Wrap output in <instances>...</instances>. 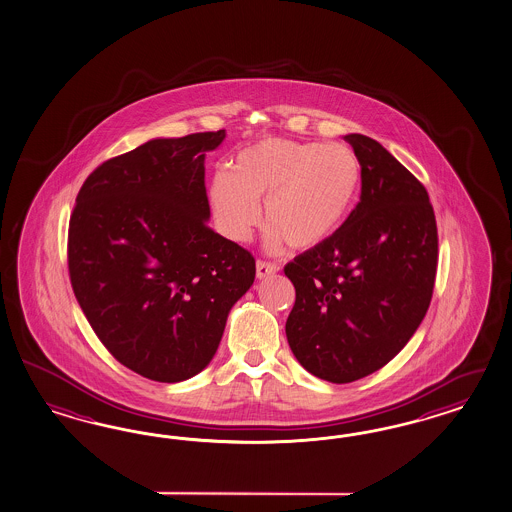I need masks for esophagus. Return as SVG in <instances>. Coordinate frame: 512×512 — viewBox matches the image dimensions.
Listing matches in <instances>:
<instances>
[{
	"label": "esophagus",
	"instance_id": "1",
	"mask_svg": "<svg viewBox=\"0 0 512 512\" xmlns=\"http://www.w3.org/2000/svg\"><path fill=\"white\" fill-rule=\"evenodd\" d=\"M278 271V265L271 262H263V260H258L256 262V277L265 278L269 277V275H275Z\"/></svg>",
	"mask_w": 512,
	"mask_h": 512
}]
</instances>
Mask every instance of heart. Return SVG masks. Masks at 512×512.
Listing matches in <instances>:
<instances>
[{
  "label": "heart",
  "instance_id": "heart-1",
  "mask_svg": "<svg viewBox=\"0 0 512 512\" xmlns=\"http://www.w3.org/2000/svg\"><path fill=\"white\" fill-rule=\"evenodd\" d=\"M361 181L359 161L342 144L263 138L243 147L232 174H217L209 204L220 232L247 241L263 204L267 245L286 239L295 249L322 245L348 219Z\"/></svg>",
  "mask_w": 512,
  "mask_h": 512
}]
</instances>
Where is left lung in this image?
I'll return each mask as SVG.
<instances>
[{
    "mask_svg": "<svg viewBox=\"0 0 512 512\" xmlns=\"http://www.w3.org/2000/svg\"><path fill=\"white\" fill-rule=\"evenodd\" d=\"M361 200L322 245L284 267L295 288L286 336L320 380L350 383L387 365L423 322L438 267V226L423 183L380 142L348 134Z\"/></svg>",
    "mask_w": 512,
    "mask_h": 512,
    "instance_id": "obj_1",
    "label": "left lung"
}]
</instances>
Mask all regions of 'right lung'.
<instances>
[{"label":"right lung","instance_id":"1","mask_svg":"<svg viewBox=\"0 0 512 512\" xmlns=\"http://www.w3.org/2000/svg\"><path fill=\"white\" fill-rule=\"evenodd\" d=\"M226 131L155 138L103 162L76 196L69 275L89 325L121 365L177 383L202 372L249 292V250L215 234L205 153Z\"/></svg>","mask_w":512,"mask_h":512}]
</instances>
